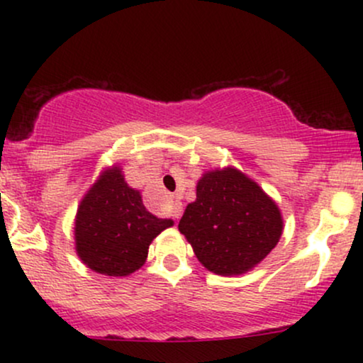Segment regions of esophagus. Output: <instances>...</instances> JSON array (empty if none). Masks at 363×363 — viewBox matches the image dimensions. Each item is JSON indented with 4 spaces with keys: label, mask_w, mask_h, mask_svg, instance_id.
Listing matches in <instances>:
<instances>
[{
    "label": "esophagus",
    "mask_w": 363,
    "mask_h": 363,
    "mask_svg": "<svg viewBox=\"0 0 363 363\" xmlns=\"http://www.w3.org/2000/svg\"><path fill=\"white\" fill-rule=\"evenodd\" d=\"M181 215H182V205H181V203L174 201L172 203V216H174V220L181 218Z\"/></svg>",
    "instance_id": "esophagus-1"
}]
</instances>
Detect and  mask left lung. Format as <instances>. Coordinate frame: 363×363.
Returning a JSON list of instances; mask_svg holds the SVG:
<instances>
[{"instance_id":"left-lung-1","label":"left lung","mask_w":363,"mask_h":363,"mask_svg":"<svg viewBox=\"0 0 363 363\" xmlns=\"http://www.w3.org/2000/svg\"><path fill=\"white\" fill-rule=\"evenodd\" d=\"M278 206L235 169L211 170L196 186L179 232L205 268L222 277L242 274L272 252L281 237Z\"/></svg>"}]
</instances>
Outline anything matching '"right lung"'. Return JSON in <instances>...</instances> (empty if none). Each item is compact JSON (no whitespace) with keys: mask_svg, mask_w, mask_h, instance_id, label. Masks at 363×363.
Returning a JSON list of instances; mask_svg holds the SVG:
<instances>
[{"mask_svg":"<svg viewBox=\"0 0 363 363\" xmlns=\"http://www.w3.org/2000/svg\"><path fill=\"white\" fill-rule=\"evenodd\" d=\"M172 223L147 211L140 191L131 189L116 167L82 199L74 222L77 252L94 272L126 277L143 266L152 240Z\"/></svg>","mask_w":363,"mask_h":363,"instance_id":"obj_1","label":"right lung"}]
</instances>
